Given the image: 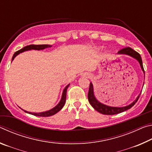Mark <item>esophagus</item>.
<instances>
[{
	"label": "esophagus",
	"mask_w": 152,
	"mask_h": 152,
	"mask_svg": "<svg viewBox=\"0 0 152 152\" xmlns=\"http://www.w3.org/2000/svg\"><path fill=\"white\" fill-rule=\"evenodd\" d=\"M84 77H86V78H90V77L91 76V74H89V73H86V74H84Z\"/></svg>",
	"instance_id": "34e87169"
}]
</instances>
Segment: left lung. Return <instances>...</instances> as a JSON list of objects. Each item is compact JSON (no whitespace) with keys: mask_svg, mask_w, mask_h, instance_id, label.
Returning a JSON list of instances; mask_svg holds the SVG:
<instances>
[{"mask_svg":"<svg viewBox=\"0 0 152 152\" xmlns=\"http://www.w3.org/2000/svg\"><path fill=\"white\" fill-rule=\"evenodd\" d=\"M118 53L119 54H126L128 56H130L133 57V58H135L137 60L139 63L140 64L141 68L142 71L144 73V76H145V71H144L143 69V63H142V60H141V56L139 53H137V51H135V50H133V49H132L129 47L128 48H125L122 49V50H119L118 51ZM141 93L139 94V96L137 97L136 100H135L132 104L127 105L126 107H110V106H107V105H105L101 103V102H99L96 100V98H95V96L94 94V89H93V86H92V84L90 83V86H89V91H88V101L90 102V104H91V106L94 108V109L97 110L98 112H99L100 113L103 115H115V114H118V113H122L123 111H125L128 109H129L132 108L133 105H134L136 102L138 101L139 98H140V96Z\"/></svg>","mask_w":152,"mask_h":152,"instance_id":"8db88e82","label":"left lung"}]
</instances>
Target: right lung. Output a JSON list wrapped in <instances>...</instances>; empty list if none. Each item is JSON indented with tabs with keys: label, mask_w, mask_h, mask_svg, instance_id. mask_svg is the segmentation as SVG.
Returning a JSON list of instances; mask_svg holds the SVG:
<instances>
[{
	"label": "right lung",
	"mask_w": 152,
	"mask_h": 152,
	"mask_svg": "<svg viewBox=\"0 0 152 152\" xmlns=\"http://www.w3.org/2000/svg\"><path fill=\"white\" fill-rule=\"evenodd\" d=\"M50 47H51V45H27V46H25V47H24L23 48L20 49V50L16 51V52L14 53V55L12 58V61L14 60V58L16 57L18 54H19L20 53L23 52V51H25L31 50H44V49H45V48H50ZM69 86H70V84H68V85L65 87V88L64 89L60 102H59V103L56 105L54 108L50 109V110H48V111H45V112H42V113H37L28 112V111H27V110H23L25 113H29V114H31L33 115H35V116H38V117H50V116H51V115H55L56 113H57L58 111H60V110L62 109L64 104H65L66 99L67 89H68Z\"/></svg>",
	"instance_id": "1"
}]
</instances>
